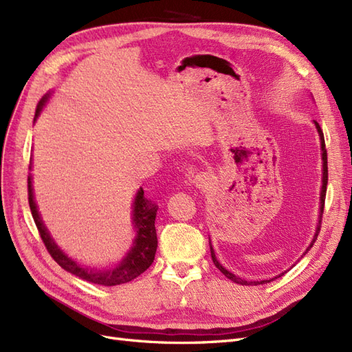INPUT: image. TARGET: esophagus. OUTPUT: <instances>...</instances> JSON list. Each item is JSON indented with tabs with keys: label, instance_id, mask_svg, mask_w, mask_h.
Segmentation results:
<instances>
[{
	"label": "esophagus",
	"instance_id": "obj_1",
	"mask_svg": "<svg viewBox=\"0 0 352 352\" xmlns=\"http://www.w3.org/2000/svg\"><path fill=\"white\" fill-rule=\"evenodd\" d=\"M194 182H195V185L198 188L206 189V188L212 185V176L210 173H207V172H199V173L195 175Z\"/></svg>",
	"mask_w": 352,
	"mask_h": 352
}]
</instances>
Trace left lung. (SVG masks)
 <instances>
[{"label": "left lung", "mask_w": 352, "mask_h": 352, "mask_svg": "<svg viewBox=\"0 0 352 352\" xmlns=\"http://www.w3.org/2000/svg\"><path fill=\"white\" fill-rule=\"evenodd\" d=\"M314 124H316V129H317V132H318V136H320V146H322V162H323V177H322V190H320V212H318V225H317V228H316V233H314V238H313V241L310 242V245H308L307 247V250H305V252L302 254V255H305L308 251L311 250V247L314 245V242H316V239H317V236H318V232H320V226H322V216H323V208H324V198H326V186H327V153H326V145H324V136H323V132H322V127H320V124H318L316 120H314ZM210 251H211V258H212V263H214V265L216 267L226 276L228 279H230V280H233L235 283H239V285H263V283H269V282H273L274 279H278V278H280V276H283L286 272H283V273H280V274H278V276H274V278H272V279H269V280H255V282H248V280H243V279H241V278H238L236 274H233V273H230L229 270H226L225 267H223V265L219 263V260H217V257H216V252H214V250H212V245H211V241H210Z\"/></svg>", "instance_id": "left-lung-1"}]
</instances>
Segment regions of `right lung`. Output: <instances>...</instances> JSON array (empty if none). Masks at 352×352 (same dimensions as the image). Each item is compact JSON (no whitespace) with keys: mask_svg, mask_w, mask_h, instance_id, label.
Segmentation results:
<instances>
[{"mask_svg":"<svg viewBox=\"0 0 352 352\" xmlns=\"http://www.w3.org/2000/svg\"><path fill=\"white\" fill-rule=\"evenodd\" d=\"M48 98H50V94L44 95L42 100L39 101L36 113H35V120L38 119L42 109H44ZM28 194H29V207L32 211V217L35 220L39 235L42 241H44L48 252L51 254V257L54 258L58 263V265H61L66 272L91 283L104 285V286H116V285H122V283L133 280L153 264L155 251H157L155 216H157L158 207L153 204L150 199H146L144 197L142 188L138 189L135 201H133L132 220H133V228L136 229V236L133 239V245L129 250V252L124 255V258L117 264L116 267H111V269H92V267H87V265H80L73 258H70L67 254L63 252L58 245L56 243V241L51 238L48 229L45 228L44 221L41 219L38 206L35 202V197H34V188H32L30 175L28 177Z\"/></svg>","mask_w":352,"mask_h":352,"instance_id":"1","label":"right lung"}]
</instances>
